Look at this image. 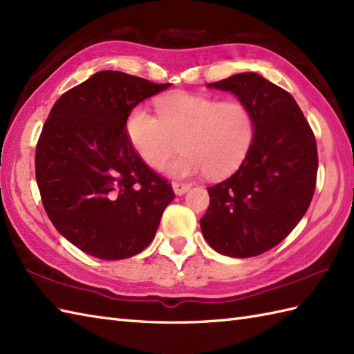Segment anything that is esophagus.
<instances>
[{
    "instance_id": "34e87169",
    "label": "esophagus",
    "mask_w": 354,
    "mask_h": 354,
    "mask_svg": "<svg viewBox=\"0 0 354 354\" xmlns=\"http://www.w3.org/2000/svg\"><path fill=\"white\" fill-rule=\"evenodd\" d=\"M171 187H174V192H175V194L180 196V194H184V193H187L188 190H190V188H192V184L178 183V180H175V183H171Z\"/></svg>"
}]
</instances>
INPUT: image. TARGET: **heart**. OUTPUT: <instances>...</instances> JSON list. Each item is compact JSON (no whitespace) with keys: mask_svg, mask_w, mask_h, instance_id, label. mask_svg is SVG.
<instances>
[{"mask_svg":"<svg viewBox=\"0 0 354 354\" xmlns=\"http://www.w3.org/2000/svg\"><path fill=\"white\" fill-rule=\"evenodd\" d=\"M157 115L138 105L125 123L131 146L146 166L161 169L174 153L178 138L183 153L166 171L185 178L207 174L225 178L241 166L253 143L250 110L241 101L175 92L155 101Z\"/></svg>","mask_w":354,"mask_h":354,"instance_id":"heart-1","label":"heart"}]
</instances>
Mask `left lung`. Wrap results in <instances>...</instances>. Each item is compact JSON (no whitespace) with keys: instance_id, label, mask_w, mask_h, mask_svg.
<instances>
[{"instance_id":"obj_1","label":"left lung","mask_w":354,"mask_h":354,"mask_svg":"<svg viewBox=\"0 0 354 354\" xmlns=\"http://www.w3.org/2000/svg\"><path fill=\"white\" fill-rule=\"evenodd\" d=\"M207 87L231 92L248 106L254 136L235 174L208 187L202 234L226 257H257L288 236L309 208L318 170L315 137L294 97L259 73H236Z\"/></svg>"}]
</instances>
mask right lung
Returning <instances> with one entry per match:
<instances>
[{
	"label": "right lung",
	"instance_id": "add662e5",
	"mask_svg": "<svg viewBox=\"0 0 354 354\" xmlns=\"http://www.w3.org/2000/svg\"><path fill=\"white\" fill-rule=\"evenodd\" d=\"M169 86L101 71L49 111L36 147L37 187L54 227L87 254L116 261L145 250L175 199L125 129L133 109Z\"/></svg>",
	"mask_w": 354,
	"mask_h": 354
}]
</instances>
